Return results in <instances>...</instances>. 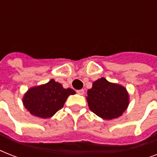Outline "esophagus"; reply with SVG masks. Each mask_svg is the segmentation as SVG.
I'll list each match as a JSON object with an SVG mask.
<instances>
[{"instance_id":"34e87169","label":"esophagus","mask_w":157,"mask_h":157,"mask_svg":"<svg viewBox=\"0 0 157 157\" xmlns=\"http://www.w3.org/2000/svg\"><path fill=\"white\" fill-rule=\"evenodd\" d=\"M76 92H77L78 94H81V95L84 94V93H85V92H84V90H77Z\"/></svg>"}]
</instances>
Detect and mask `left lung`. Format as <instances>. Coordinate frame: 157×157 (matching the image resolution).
<instances>
[{
    "mask_svg": "<svg viewBox=\"0 0 157 157\" xmlns=\"http://www.w3.org/2000/svg\"><path fill=\"white\" fill-rule=\"evenodd\" d=\"M90 109L104 120L121 117L129 106V94L124 86L111 83L103 77L93 83L87 91Z\"/></svg>",
    "mask_w": 157,
    "mask_h": 157,
    "instance_id": "left-lung-1",
    "label": "left lung"
}]
</instances>
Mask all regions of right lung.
<instances>
[{
	"label": "right lung",
	"instance_id": "add662e5",
	"mask_svg": "<svg viewBox=\"0 0 157 157\" xmlns=\"http://www.w3.org/2000/svg\"><path fill=\"white\" fill-rule=\"evenodd\" d=\"M75 94L72 89H64L61 84L51 79L48 83L29 89L23 96V103L33 116L50 118L63 107L69 95Z\"/></svg>",
	"mask_w": 157,
	"mask_h": 157
}]
</instances>
